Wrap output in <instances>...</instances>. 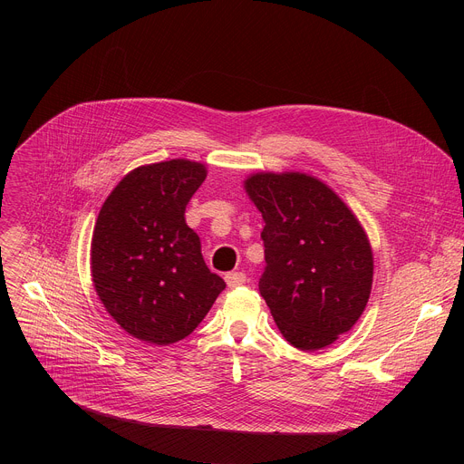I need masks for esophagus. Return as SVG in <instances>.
<instances>
[{"label":"esophagus","instance_id":"obj_1","mask_svg":"<svg viewBox=\"0 0 464 464\" xmlns=\"http://www.w3.org/2000/svg\"><path fill=\"white\" fill-rule=\"evenodd\" d=\"M226 282L229 287H238L246 282V275L245 273H229V275H226Z\"/></svg>","mask_w":464,"mask_h":464}]
</instances>
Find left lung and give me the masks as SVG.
<instances>
[{
  "label": "left lung",
  "instance_id": "obj_1",
  "mask_svg": "<svg viewBox=\"0 0 464 464\" xmlns=\"http://www.w3.org/2000/svg\"><path fill=\"white\" fill-rule=\"evenodd\" d=\"M245 189L263 216L259 294L287 340L322 350L350 331L369 303L372 250L346 203L304 173H256Z\"/></svg>",
  "mask_w": 464,
  "mask_h": 464
}]
</instances>
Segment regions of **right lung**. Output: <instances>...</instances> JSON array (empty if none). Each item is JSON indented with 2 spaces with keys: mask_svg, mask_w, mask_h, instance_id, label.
<instances>
[{
  "mask_svg": "<svg viewBox=\"0 0 464 464\" xmlns=\"http://www.w3.org/2000/svg\"><path fill=\"white\" fill-rule=\"evenodd\" d=\"M207 167L170 160L133 169L105 199L92 237V280L114 322L167 346L198 327L226 282L210 273L186 205Z\"/></svg>",
  "mask_w": 464,
  "mask_h": 464,
  "instance_id": "1",
  "label": "right lung"
}]
</instances>
